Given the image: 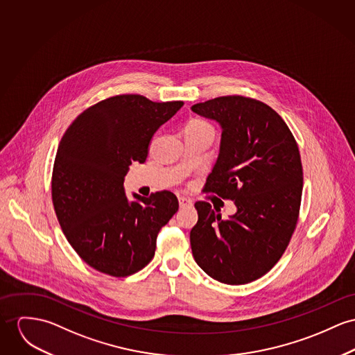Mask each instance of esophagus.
<instances>
[{
	"instance_id": "1",
	"label": "esophagus",
	"mask_w": 355,
	"mask_h": 355,
	"mask_svg": "<svg viewBox=\"0 0 355 355\" xmlns=\"http://www.w3.org/2000/svg\"><path fill=\"white\" fill-rule=\"evenodd\" d=\"M178 202H180V207L181 208H185V207H191V200L189 198H187V197H178Z\"/></svg>"
}]
</instances>
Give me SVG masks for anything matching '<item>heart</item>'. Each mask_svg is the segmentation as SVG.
Returning a JSON list of instances; mask_svg holds the SVG:
<instances>
[{
	"label": "heart",
	"instance_id": "b5f03b06",
	"mask_svg": "<svg viewBox=\"0 0 355 355\" xmlns=\"http://www.w3.org/2000/svg\"><path fill=\"white\" fill-rule=\"evenodd\" d=\"M189 127H197V128H207V130H211V131H214L212 130V127L207 123V121H204V120H194V121H191V124H189Z\"/></svg>",
	"mask_w": 355,
	"mask_h": 355
}]
</instances>
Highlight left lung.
<instances>
[{
  "instance_id": "left-lung-1",
  "label": "left lung",
  "mask_w": 355,
  "mask_h": 355,
  "mask_svg": "<svg viewBox=\"0 0 355 355\" xmlns=\"http://www.w3.org/2000/svg\"><path fill=\"white\" fill-rule=\"evenodd\" d=\"M223 128L220 154L204 191L238 208L221 218L207 201L194 204L191 231L197 265L218 282L248 284L270 272L297 225L302 164L297 141L269 105L243 96H223L191 107Z\"/></svg>"
}]
</instances>
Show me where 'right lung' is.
<instances>
[{"label": "right lung", "instance_id": "right-lung-1", "mask_svg": "<svg viewBox=\"0 0 355 355\" xmlns=\"http://www.w3.org/2000/svg\"><path fill=\"white\" fill-rule=\"evenodd\" d=\"M182 105L113 96L83 110L60 139L51 178L55 214L90 268L127 277L154 258L157 235L178 211V200L162 191L130 201L123 182L128 166L146 162L151 137Z\"/></svg>", "mask_w": 355, "mask_h": 355}]
</instances>
